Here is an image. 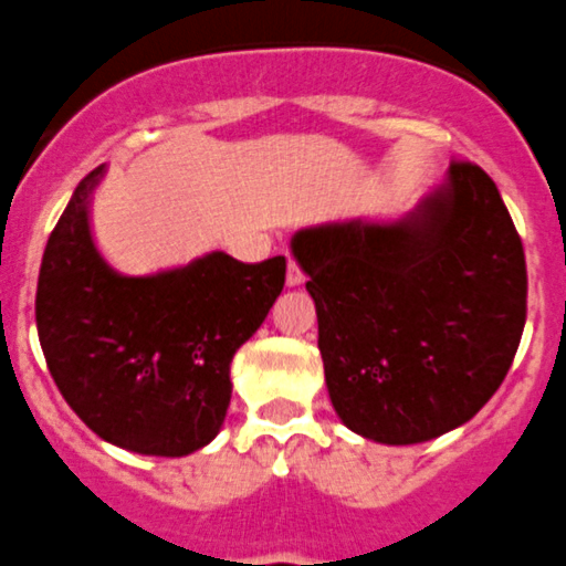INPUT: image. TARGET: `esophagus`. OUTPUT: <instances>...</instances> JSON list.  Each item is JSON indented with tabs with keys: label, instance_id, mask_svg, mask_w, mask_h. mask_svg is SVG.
<instances>
[{
	"label": "esophagus",
	"instance_id": "esophagus-1",
	"mask_svg": "<svg viewBox=\"0 0 566 566\" xmlns=\"http://www.w3.org/2000/svg\"><path fill=\"white\" fill-rule=\"evenodd\" d=\"M287 284L290 287H298V284H304L302 264L295 262V259H290V264H287Z\"/></svg>",
	"mask_w": 566,
	"mask_h": 566
}]
</instances>
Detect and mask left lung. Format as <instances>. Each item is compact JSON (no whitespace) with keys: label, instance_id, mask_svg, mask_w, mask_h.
Returning <instances> with one entry per match:
<instances>
[{"label":"left lung","instance_id":"8db88e82","mask_svg":"<svg viewBox=\"0 0 566 566\" xmlns=\"http://www.w3.org/2000/svg\"><path fill=\"white\" fill-rule=\"evenodd\" d=\"M293 256L346 429L386 446L434 440L502 386L527 318V264L476 163H451L446 186L400 222L298 231Z\"/></svg>","mask_w":566,"mask_h":566}]
</instances>
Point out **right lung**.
<instances>
[{"mask_svg":"<svg viewBox=\"0 0 566 566\" xmlns=\"http://www.w3.org/2000/svg\"><path fill=\"white\" fill-rule=\"evenodd\" d=\"M84 177L48 239L35 327L55 386L101 437L135 454L186 457L217 437L231 358L284 287L287 259L208 253L180 271L120 276L95 251Z\"/></svg>","mask_w":566,"mask_h":566,"instance_id":"1","label":"right lung"}]
</instances>
